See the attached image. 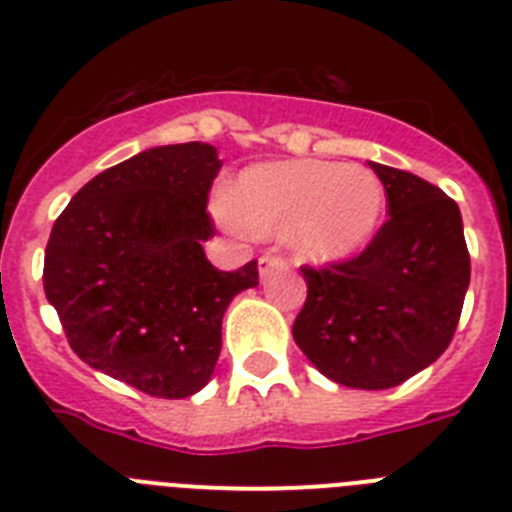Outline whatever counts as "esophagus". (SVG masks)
I'll list each match as a JSON object with an SVG mask.
<instances>
[{"label": "esophagus", "instance_id": "34e87169", "mask_svg": "<svg viewBox=\"0 0 512 512\" xmlns=\"http://www.w3.org/2000/svg\"><path fill=\"white\" fill-rule=\"evenodd\" d=\"M278 268H286V260H283L281 255H262L260 260H257V270H260L262 278H265L270 270H278Z\"/></svg>", "mask_w": 512, "mask_h": 512}]
</instances>
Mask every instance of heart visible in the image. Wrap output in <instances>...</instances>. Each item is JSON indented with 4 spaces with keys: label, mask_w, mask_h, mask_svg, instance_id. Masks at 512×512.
Instances as JSON below:
<instances>
[{
    "label": "heart",
    "mask_w": 512,
    "mask_h": 512,
    "mask_svg": "<svg viewBox=\"0 0 512 512\" xmlns=\"http://www.w3.org/2000/svg\"><path fill=\"white\" fill-rule=\"evenodd\" d=\"M386 211L384 185L366 167L322 159L252 164L231 190L229 213L262 237L291 234L311 262H345L376 237Z\"/></svg>",
    "instance_id": "heart-1"
}]
</instances>
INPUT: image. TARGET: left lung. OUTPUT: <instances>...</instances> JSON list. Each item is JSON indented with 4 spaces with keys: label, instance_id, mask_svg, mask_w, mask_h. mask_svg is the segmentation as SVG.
<instances>
[{
    "label": "left lung",
    "instance_id": "8db88e82",
    "mask_svg": "<svg viewBox=\"0 0 512 512\" xmlns=\"http://www.w3.org/2000/svg\"><path fill=\"white\" fill-rule=\"evenodd\" d=\"M389 221L353 260L301 268L306 304L293 340L327 379L391 389L438 361L469 288V250L456 201L412 172L368 162Z\"/></svg>",
    "mask_w": 512,
    "mask_h": 512
}]
</instances>
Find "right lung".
<instances>
[{"label":"right lung","mask_w":512,"mask_h":512,"mask_svg":"<svg viewBox=\"0 0 512 512\" xmlns=\"http://www.w3.org/2000/svg\"><path fill=\"white\" fill-rule=\"evenodd\" d=\"M219 170L211 144L154 146L92 177L51 229L43 288L71 350L149 397L211 381L226 306L257 286V260L224 273L203 252Z\"/></svg>","instance_id":"1"}]
</instances>
